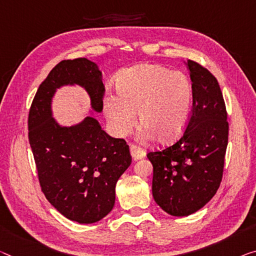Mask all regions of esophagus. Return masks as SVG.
Instances as JSON below:
<instances>
[{"instance_id":"obj_1","label":"esophagus","mask_w":256,"mask_h":256,"mask_svg":"<svg viewBox=\"0 0 256 256\" xmlns=\"http://www.w3.org/2000/svg\"><path fill=\"white\" fill-rule=\"evenodd\" d=\"M130 154L132 160H140L145 156V151L142 150L140 148L137 146V145H130Z\"/></svg>"}]
</instances>
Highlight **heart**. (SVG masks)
<instances>
[{
	"mask_svg": "<svg viewBox=\"0 0 256 256\" xmlns=\"http://www.w3.org/2000/svg\"><path fill=\"white\" fill-rule=\"evenodd\" d=\"M119 92H108L103 108L116 136L127 135L135 126L137 111L145 140L156 136L169 143L182 135L194 108V84L186 74L158 64L124 70L116 81Z\"/></svg>",
	"mask_w": 256,
	"mask_h": 256,
	"instance_id": "heart-1",
	"label": "heart"
}]
</instances>
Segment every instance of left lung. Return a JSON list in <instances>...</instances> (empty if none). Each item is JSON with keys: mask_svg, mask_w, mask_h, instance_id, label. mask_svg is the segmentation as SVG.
I'll use <instances>...</instances> for the list:
<instances>
[{"mask_svg": "<svg viewBox=\"0 0 256 256\" xmlns=\"http://www.w3.org/2000/svg\"><path fill=\"white\" fill-rule=\"evenodd\" d=\"M194 84L192 116L183 136L150 152L154 202L172 216L196 213L213 198L222 180L229 124L216 78L194 60L184 62Z\"/></svg>", "mask_w": 256, "mask_h": 256, "instance_id": "8db88e82", "label": "left lung"}]
</instances>
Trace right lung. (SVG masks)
<instances>
[{
    "label": "right lung",
    "instance_id": "obj_1",
    "mask_svg": "<svg viewBox=\"0 0 256 256\" xmlns=\"http://www.w3.org/2000/svg\"><path fill=\"white\" fill-rule=\"evenodd\" d=\"M84 88L90 113L103 111L104 84L96 62L62 60L38 87L28 116V138L38 180L48 202L70 221H100L116 202L118 180L132 164L124 140L113 138L88 116L72 126L54 118L52 100L62 87Z\"/></svg>",
    "mask_w": 256,
    "mask_h": 256
}]
</instances>
